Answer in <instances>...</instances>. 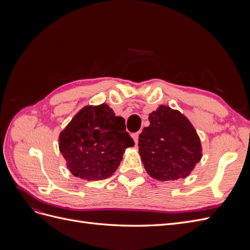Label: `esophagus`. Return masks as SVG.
I'll return each mask as SVG.
<instances>
[{"label": "esophagus", "instance_id": "esophagus-1", "mask_svg": "<svg viewBox=\"0 0 250 250\" xmlns=\"http://www.w3.org/2000/svg\"><path fill=\"white\" fill-rule=\"evenodd\" d=\"M139 135H140V132H137V133H133L131 137H132V139H133V142H134V144L135 145H137V144L139 143Z\"/></svg>", "mask_w": 250, "mask_h": 250}]
</instances>
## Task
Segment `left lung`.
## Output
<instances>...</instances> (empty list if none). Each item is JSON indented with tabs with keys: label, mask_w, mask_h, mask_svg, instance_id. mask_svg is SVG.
I'll return each instance as SVG.
<instances>
[{
	"label": "left lung",
	"mask_w": 250,
	"mask_h": 250,
	"mask_svg": "<svg viewBox=\"0 0 250 250\" xmlns=\"http://www.w3.org/2000/svg\"><path fill=\"white\" fill-rule=\"evenodd\" d=\"M140 134L139 153L149 175L160 181L186 178L202 157L199 135L184 113L160 105Z\"/></svg>",
	"instance_id": "8db88e82"
}]
</instances>
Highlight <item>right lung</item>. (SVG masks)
<instances>
[{
  "mask_svg": "<svg viewBox=\"0 0 250 250\" xmlns=\"http://www.w3.org/2000/svg\"><path fill=\"white\" fill-rule=\"evenodd\" d=\"M125 120L107 104L86 105L59 134V151L74 176L87 181L103 180L116 172L133 140Z\"/></svg>",
  "mask_w": 250,
  "mask_h": 250,
  "instance_id": "obj_1",
  "label": "right lung"
}]
</instances>
